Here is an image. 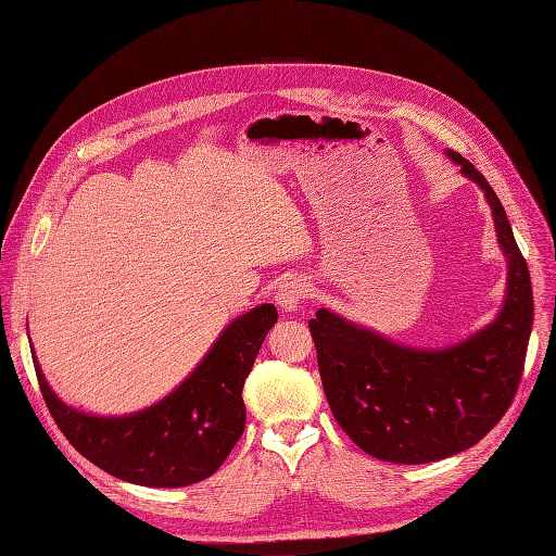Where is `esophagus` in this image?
Instances as JSON below:
<instances>
[{"label":"esophagus","instance_id":"esophagus-1","mask_svg":"<svg viewBox=\"0 0 556 556\" xmlns=\"http://www.w3.org/2000/svg\"><path fill=\"white\" fill-rule=\"evenodd\" d=\"M306 293H309V289H306V281L300 279V277H291L279 286L277 304L281 306L283 312H295L298 306L302 304V300L306 298Z\"/></svg>","mask_w":556,"mask_h":556}]
</instances>
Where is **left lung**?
<instances>
[{
    "label": "left lung",
    "mask_w": 556,
    "mask_h": 556,
    "mask_svg": "<svg viewBox=\"0 0 556 556\" xmlns=\"http://www.w3.org/2000/svg\"><path fill=\"white\" fill-rule=\"evenodd\" d=\"M446 155L479 185L506 256V295L495 320L442 348L396 343L330 309L309 320L334 419L368 456L387 463H435L475 446L504 417L525 368L533 323L527 263L483 174L460 153Z\"/></svg>",
    "instance_id": "1"
}]
</instances>
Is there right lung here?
Segmentation results:
<instances>
[{
    "instance_id": "right-lung-1",
    "label": "right lung",
    "mask_w": 556,
    "mask_h": 556,
    "mask_svg": "<svg viewBox=\"0 0 556 556\" xmlns=\"http://www.w3.org/2000/svg\"><path fill=\"white\" fill-rule=\"evenodd\" d=\"M275 323V304L238 316L174 392L118 417L91 415L61 401L31 355L50 415L81 456L121 481L182 488L215 475L240 440L242 387Z\"/></svg>"
}]
</instances>
